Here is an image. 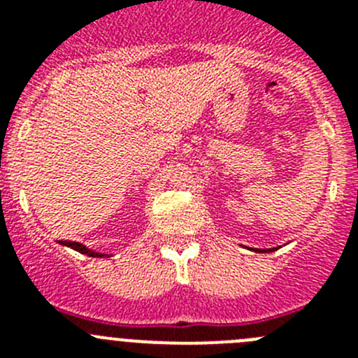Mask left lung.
Returning a JSON list of instances; mask_svg holds the SVG:
<instances>
[{
    "label": "left lung",
    "mask_w": 358,
    "mask_h": 358,
    "mask_svg": "<svg viewBox=\"0 0 358 358\" xmlns=\"http://www.w3.org/2000/svg\"><path fill=\"white\" fill-rule=\"evenodd\" d=\"M278 248H271V249H252V251L255 252H273V251H276Z\"/></svg>",
    "instance_id": "left-lung-1"
}]
</instances>
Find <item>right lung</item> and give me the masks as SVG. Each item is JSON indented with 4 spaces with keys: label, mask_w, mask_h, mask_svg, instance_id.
I'll use <instances>...</instances> for the list:
<instances>
[{
    "label": "right lung",
    "mask_w": 358,
    "mask_h": 358,
    "mask_svg": "<svg viewBox=\"0 0 358 358\" xmlns=\"http://www.w3.org/2000/svg\"><path fill=\"white\" fill-rule=\"evenodd\" d=\"M59 243H61V245H66V248L75 249V251L82 252V255L93 256V258H109L110 256V255H106V252H98V251H94V249L85 248L84 243H78V242H66V240H62V242H59Z\"/></svg>",
    "instance_id": "obj_1"
}]
</instances>
